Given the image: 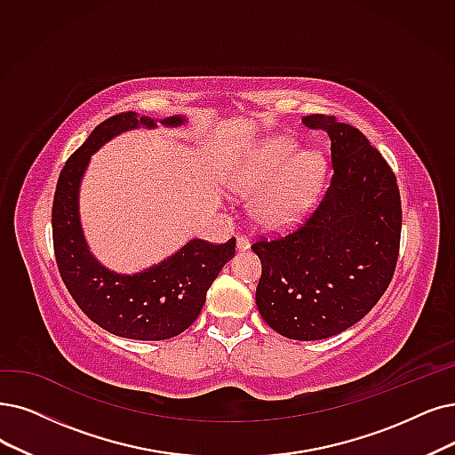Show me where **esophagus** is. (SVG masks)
Masks as SVG:
<instances>
[{
	"mask_svg": "<svg viewBox=\"0 0 455 455\" xmlns=\"http://www.w3.org/2000/svg\"><path fill=\"white\" fill-rule=\"evenodd\" d=\"M248 248H250V239L246 237V235H239V237H237V250L244 251Z\"/></svg>",
	"mask_w": 455,
	"mask_h": 455,
	"instance_id": "obj_1",
	"label": "esophagus"
}]
</instances>
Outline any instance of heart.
Segmentation results:
<instances>
[{"label":"heart","instance_id":"1","mask_svg":"<svg viewBox=\"0 0 455 455\" xmlns=\"http://www.w3.org/2000/svg\"><path fill=\"white\" fill-rule=\"evenodd\" d=\"M324 179V158L319 151H299L285 136L268 138L253 148L235 173L233 188L253 197L251 218L265 229H287L310 211Z\"/></svg>","mask_w":455,"mask_h":455}]
</instances>
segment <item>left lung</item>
Here are the masks:
<instances>
[{"label":"left lung","instance_id":"left-lung-1","mask_svg":"<svg viewBox=\"0 0 455 455\" xmlns=\"http://www.w3.org/2000/svg\"><path fill=\"white\" fill-rule=\"evenodd\" d=\"M302 123L331 138V183L299 229L251 250L261 259V317L285 338L312 341L347 331L383 297L397 263L402 199L388 162L358 129L323 114Z\"/></svg>","mask_w":455,"mask_h":455}]
</instances>
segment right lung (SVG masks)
Listing matches in <instances>:
<instances>
[{"label": "right lung", "instance_id": "obj_1", "mask_svg": "<svg viewBox=\"0 0 455 455\" xmlns=\"http://www.w3.org/2000/svg\"><path fill=\"white\" fill-rule=\"evenodd\" d=\"M185 121L173 116L160 123L179 126ZM138 126L155 129L156 121L138 117L134 112L112 116L70 155L53 194L52 235L60 275L80 310L116 336L158 341L185 332L197 319L207 289L235 256V239L224 244L192 239L168 259L131 276L108 270L91 256L78 212L84 172L91 155L108 140Z\"/></svg>", "mask_w": 455, "mask_h": 455}]
</instances>
